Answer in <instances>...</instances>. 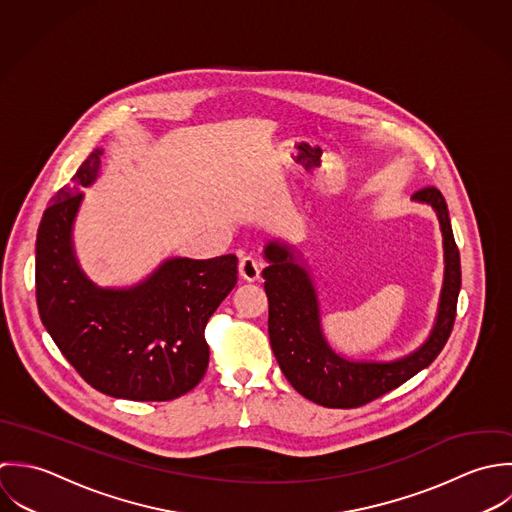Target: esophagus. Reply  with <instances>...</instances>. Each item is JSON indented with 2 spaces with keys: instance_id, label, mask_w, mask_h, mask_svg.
I'll use <instances>...</instances> for the list:
<instances>
[{
  "instance_id": "esophagus-1",
  "label": "esophagus",
  "mask_w": 512,
  "mask_h": 512,
  "mask_svg": "<svg viewBox=\"0 0 512 512\" xmlns=\"http://www.w3.org/2000/svg\"><path fill=\"white\" fill-rule=\"evenodd\" d=\"M239 275H241L243 281L255 283L261 277V267H259V263L253 257H243L239 261Z\"/></svg>"
}]
</instances>
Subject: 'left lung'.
Returning <instances> with one entry per match:
<instances>
[{
  "label": "left lung",
  "instance_id": "8db88e82",
  "mask_svg": "<svg viewBox=\"0 0 512 512\" xmlns=\"http://www.w3.org/2000/svg\"><path fill=\"white\" fill-rule=\"evenodd\" d=\"M411 200L431 205L437 213L445 273L435 324L427 340L398 360L366 362L336 354L322 334L316 289L307 267L299 263L295 247L277 239L265 245L269 267L263 269V279L269 299L271 348L291 386L318 406L360 408L396 390L437 358L453 330L461 289V259L447 204L433 186L415 192Z\"/></svg>",
  "mask_w": 512,
  "mask_h": 512
}]
</instances>
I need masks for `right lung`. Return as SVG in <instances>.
Here are the masks:
<instances>
[{
	"label": "right lung",
	"mask_w": 512,
	"mask_h": 512,
	"mask_svg": "<svg viewBox=\"0 0 512 512\" xmlns=\"http://www.w3.org/2000/svg\"><path fill=\"white\" fill-rule=\"evenodd\" d=\"M97 148L41 217L35 295L43 326L95 390L134 402H168L194 390L209 364L205 324L237 283V257L166 259L128 289H103L79 267L73 223L81 188L95 184Z\"/></svg>",
	"instance_id": "add662e5"
}]
</instances>
